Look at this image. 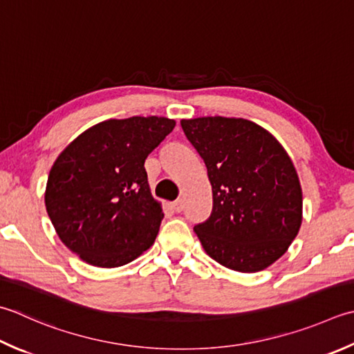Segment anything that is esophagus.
Wrapping results in <instances>:
<instances>
[{"label":"esophagus","instance_id":"obj_1","mask_svg":"<svg viewBox=\"0 0 354 354\" xmlns=\"http://www.w3.org/2000/svg\"><path fill=\"white\" fill-rule=\"evenodd\" d=\"M171 209L175 210L176 213H181V212H183V209H184V203H183V199H178V201H175V203L171 204Z\"/></svg>","mask_w":354,"mask_h":354}]
</instances>
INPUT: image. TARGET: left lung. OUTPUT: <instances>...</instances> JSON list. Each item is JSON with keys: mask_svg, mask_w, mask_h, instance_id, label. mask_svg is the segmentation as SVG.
Returning a JSON list of instances; mask_svg holds the SVG:
<instances>
[{"mask_svg": "<svg viewBox=\"0 0 354 354\" xmlns=\"http://www.w3.org/2000/svg\"><path fill=\"white\" fill-rule=\"evenodd\" d=\"M181 127L212 184V214L195 225L204 250L242 273L272 266L302 223V190L287 151L242 118H195L183 120Z\"/></svg>", "mask_w": 354, "mask_h": 354, "instance_id": "obj_1", "label": "left lung"}]
</instances>
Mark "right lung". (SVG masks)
Listing matches in <instances>:
<instances>
[{
  "label": "right lung",
  "instance_id": "add662e5",
  "mask_svg": "<svg viewBox=\"0 0 354 354\" xmlns=\"http://www.w3.org/2000/svg\"><path fill=\"white\" fill-rule=\"evenodd\" d=\"M175 124L159 116L100 122L52 165L47 214L64 245L87 264L121 267L155 242L164 213L144 162Z\"/></svg>",
  "mask_w": 354,
  "mask_h": 354
}]
</instances>
